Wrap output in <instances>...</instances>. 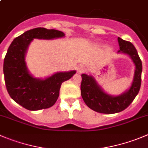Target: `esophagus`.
Listing matches in <instances>:
<instances>
[{
    "instance_id": "34e87169",
    "label": "esophagus",
    "mask_w": 148,
    "mask_h": 148,
    "mask_svg": "<svg viewBox=\"0 0 148 148\" xmlns=\"http://www.w3.org/2000/svg\"><path fill=\"white\" fill-rule=\"evenodd\" d=\"M77 71L78 74H82V73H84L86 71V69H85V67L84 66H79L77 68Z\"/></svg>"
}]
</instances>
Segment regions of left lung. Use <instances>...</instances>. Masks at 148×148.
<instances>
[{
    "mask_svg": "<svg viewBox=\"0 0 148 148\" xmlns=\"http://www.w3.org/2000/svg\"><path fill=\"white\" fill-rule=\"evenodd\" d=\"M120 50L118 52L129 55L135 64L134 77L132 86L125 93L118 96H112L103 92L95 79L85 74H82L81 96L89 108L97 112L114 114L123 111L130 105L139 93L142 81L143 65L136 48L130 41L118 38Z\"/></svg>",
    "mask_w": 148,
    "mask_h": 148,
    "instance_id": "left-lung-1",
    "label": "left lung"
}]
</instances>
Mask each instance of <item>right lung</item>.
<instances>
[{"instance_id":"add662e5","label":"right lung","mask_w":148,"mask_h":148,"mask_svg":"<svg viewBox=\"0 0 148 148\" xmlns=\"http://www.w3.org/2000/svg\"><path fill=\"white\" fill-rule=\"evenodd\" d=\"M65 34L60 30L36 27L14 39L8 49L3 63L5 86L12 99L31 111L43 110L55 104L61 84L75 74L76 71L58 72L45 79L34 78L25 61L26 51L34 38L53 39Z\"/></svg>"}]
</instances>
